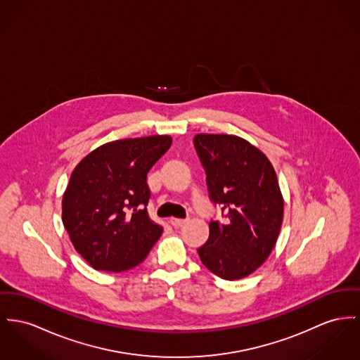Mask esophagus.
Here are the masks:
<instances>
[{
  "instance_id": "esophagus-1",
  "label": "esophagus",
  "mask_w": 360,
  "mask_h": 360,
  "mask_svg": "<svg viewBox=\"0 0 360 360\" xmlns=\"http://www.w3.org/2000/svg\"><path fill=\"white\" fill-rule=\"evenodd\" d=\"M169 222H170V225L172 226H174V228H180V226H183L186 222H187V219L186 218H169Z\"/></svg>"
}]
</instances>
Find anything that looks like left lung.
Listing matches in <instances>:
<instances>
[{
  "instance_id": "1",
  "label": "left lung",
  "mask_w": 360,
  "mask_h": 360,
  "mask_svg": "<svg viewBox=\"0 0 360 360\" xmlns=\"http://www.w3.org/2000/svg\"><path fill=\"white\" fill-rule=\"evenodd\" d=\"M193 144L207 174L210 198L225 219L209 224L199 258L224 280H240L264 264L284 218V198L269 158L248 141L228 134H198Z\"/></svg>"
}]
</instances>
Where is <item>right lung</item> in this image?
Wrapping results in <instances>:
<instances>
[{"label":"right lung","mask_w":360,"mask_h":360,"mask_svg":"<svg viewBox=\"0 0 360 360\" xmlns=\"http://www.w3.org/2000/svg\"><path fill=\"white\" fill-rule=\"evenodd\" d=\"M170 144L169 135L113 141L73 169L63 195V224L75 250L96 270L138 266L162 235L147 213V173Z\"/></svg>","instance_id":"right-lung-1"}]
</instances>
